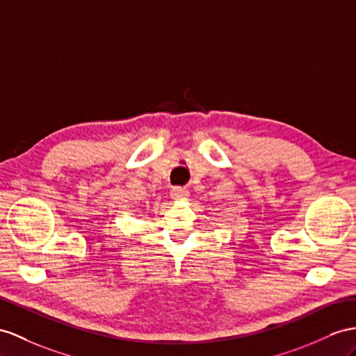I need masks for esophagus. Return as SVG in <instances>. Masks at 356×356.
Segmentation results:
<instances>
[{"mask_svg":"<svg viewBox=\"0 0 356 356\" xmlns=\"http://www.w3.org/2000/svg\"><path fill=\"white\" fill-rule=\"evenodd\" d=\"M171 197L175 200H181V198H186L189 195V191L186 188H181V186H175L171 189Z\"/></svg>","mask_w":356,"mask_h":356,"instance_id":"34e87169","label":"esophagus"}]
</instances>
